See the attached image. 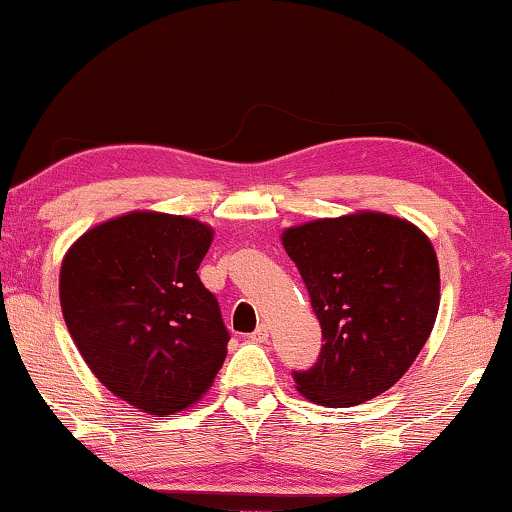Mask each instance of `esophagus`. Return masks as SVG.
<instances>
[{"instance_id": "obj_1", "label": "esophagus", "mask_w": 512, "mask_h": 512, "mask_svg": "<svg viewBox=\"0 0 512 512\" xmlns=\"http://www.w3.org/2000/svg\"><path fill=\"white\" fill-rule=\"evenodd\" d=\"M249 338H251V341H254V343H268V338H270L268 324H261V327H258Z\"/></svg>"}]
</instances>
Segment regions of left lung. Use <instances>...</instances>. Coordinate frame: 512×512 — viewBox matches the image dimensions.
I'll list each match as a JSON object with an SVG mask.
<instances>
[{"label":"left lung","mask_w":512,"mask_h":512,"mask_svg":"<svg viewBox=\"0 0 512 512\" xmlns=\"http://www.w3.org/2000/svg\"><path fill=\"white\" fill-rule=\"evenodd\" d=\"M322 327V350L294 371L298 393L353 407L386 393L411 367L440 308L433 244L404 218L360 211L284 230Z\"/></svg>","instance_id":"obj_1"}]
</instances>
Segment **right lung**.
Wrapping results in <instances>:
<instances>
[{
    "instance_id": "right-lung-1",
    "label": "right lung",
    "mask_w": 512,
    "mask_h": 512,
    "mask_svg": "<svg viewBox=\"0 0 512 512\" xmlns=\"http://www.w3.org/2000/svg\"><path fill=\"white\" fill-rule=\"evenodd\" d=\"M214 230L131 211L84 232L61 265V308L84 362L110 393L155 416L195 404L230 334L197 268Z\"/></svg>"
}]
</instances>
